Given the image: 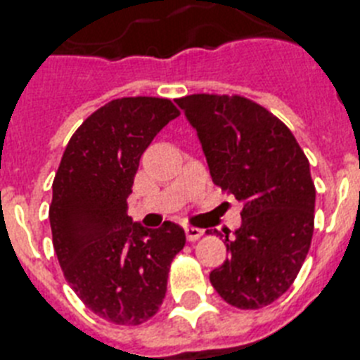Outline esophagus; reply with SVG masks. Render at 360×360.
<instances>
[{"label":"esophagus","instance_id":"esophagus-1","mask_svg":"<svg viewBox=\"0 0 360 360\" xmlns=\"http://www.w3.org/2000/svg\"><path fill=\"white\" fill-rule=\"evenodd\" d=\"M203 232L205 231H201V229H198V226H186V229H185L186 240H188V241L199 240V238L203 236Z\"/></svg>","mask_w":360,"mask_h":360}]
</instances>
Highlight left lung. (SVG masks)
Returning <instances> with one entry per match:
<instances>
[{
    "instance_id": "1",
    "label": "left lung",
    "mask_w": 360,
    "mask_h": 360,
    "mask_svg": "<svg viewBox=\"0 0 360 360\" xmlns=\"http://www.w3.org/2000/svg\"><path fill=\"white\" fill-rule=\"evenodd\" d=\"M198 131L214 185L243 205L225 232L229 258L210 273L217 295L240 309L273 304L295 282L315 226L309 161L291 129L240 95L175 98Z\"/></svg>"
}]
</instances>
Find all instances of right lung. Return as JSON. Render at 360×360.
<instances>
[{
	"instance_id": "1",
	"label": "right lung",
	"mask_w": 360,
	"mask_h": 360,
	"mask_svg": "<svg viewBox=\"0 0 360 360\" xmlns=\"http://www.w3.org/2000/svg\"><path fill=\"white\" fill-rule=\"evenodd\" d=\"M175 117L168 98L108 102L72 134L54 175L49 221L63 276L86 307L113 324L155 315L172 259L185 247L179 225L144 229L126 212L141 155Z\"/></svg>"
}]
</instances>
